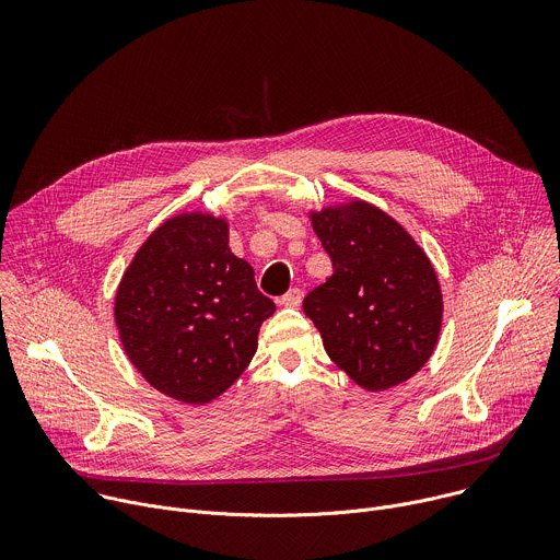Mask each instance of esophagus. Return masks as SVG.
<instances>
[{"instance_id":"obj_1","label":"esophagus","mask_w":560,"mask_h":560,"mask_svg":"<svg viewBox=\"0 0 560 560\" xmlns=\"http://www.w3.org/2000/svg\"><path fill=\"white\" fill-rule=\"evenodd\" d=\"M301 299H303V292L299 290V288H292L290 292H285L283 296H281V305H285V307H299L301 305Z\"/></svg>"}]
</instances>
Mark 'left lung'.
Listing matches in <instances>:
<instances>
[{
    "mask_svg": "<svg viewBox=\"0 0 560 560\" xmlns=\"http://www.w3.org/2000/svg\"><path fill=\"white\" fill-rule=\"evenodd\" d=\"M307 219L332 259V275L303 301L328 357L368 392L406 383L430 361L443 324L430 257L363 199L307 210Z\"/></svg>",
    "mask_w": 560,
    "mask_h": 560,
    "instance_id": "left-lung-1",
    "label": "left lung"
}]
</instances>
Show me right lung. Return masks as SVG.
I'll return each mask as SVG.
<instances>
[{
  "instance_id": "right-lung-1",
  "label": "right lung",
  "mask_w": 560,
  "mask_h": 560,
  "mask_svg": "<svg viewBox=\"0 0 560 560\" xmlns=\"http://www.w3.org/2000/svg\"><path fill=\"white\" fill-rule=\"evenodd\" d=\"M225 217L192 210L159 223L115 292V324L137 372L175 401L206 406L244 374L275 303L232 255Z\"/></svg>"
}]
</instances>
